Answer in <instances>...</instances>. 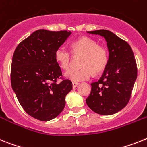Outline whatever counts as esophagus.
Instances as JSON below:
<instances>
[{
    "label": "esophagus",
    "instance_id": "obj_1",
    "mask_svg": "<svg viewBox=\"0 0 147 147\" xmlns=\"http://www.w3.org/2000/svg\"><path fill=\"white\" fill-rule=\"evenodd\" d=\"M78 86V83H77V82L72 83V86H73V88H76Z\"/></svg>",
    "mask_w": 147,
    "mask_h": 147
}]
</instances>
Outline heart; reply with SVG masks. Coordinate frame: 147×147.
I'll use <instances>...</instances> for the list:
<instances>
[{
	"mask_svg": "<svg viewBox=\"0 0 147 147\" xmlns=\"http://www.w3.org/2000/svg\"><path fill=\"white\" fill-rule=\"evenodd\" d=\"M72 52L73 54L83 55L81 69H72L65 74L66 78L75 82L89 80L92 72L98 74L101 72L108 63V54L103 47L98 46L93 39L84 37L72 43ZM56 61L61 69L67 70L71 65V53L65 47H60L55 53Z\"/></svg>",
	"mask_w": 147,
	"mask_h": 147,
	"instance_id": "1",
	"label": "heart"
}]
</instances>
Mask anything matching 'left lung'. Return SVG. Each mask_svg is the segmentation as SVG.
Here are the masks:
<instances>
[{
    "mask_svg": "<svg viewBox=\"0 0 147 147\" xmlns=\"http://www.w3.org/2000/svg\"><path fill=\"white\" fill-rule=\"evenodd\" d=\"M87 32L105 38L109 59L101 78L91 84L86 104L98 114L110 115L128 104L137 78L136 61L129 43L112 32L100 29Z\"/></svg>",
    "mask_w": 147,
    "mask_h": 147,
    "instance_id": "obj_1",
    "label": "left lung"
}]
</instances>
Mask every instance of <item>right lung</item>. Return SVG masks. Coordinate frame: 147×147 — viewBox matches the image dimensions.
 <instances>
[{
	"label": "right lung",
	"mask_w": 147,
	"mask_h": 147,
	"mask_svg": "<svg viewBox=\"0 0 147 147\" xmlns=\"http://www.w3.org/2000/svg\"><path fill=\"white\" fill-rule=\"evenodd\" d=\"M71 32H34L16 47L11 66V84L19 103L29 115L48 121L60 115L72 81L63 79L55 53Z\"/></svg>",
	"instance_id": "right-lung-1"
}]
</instances>
